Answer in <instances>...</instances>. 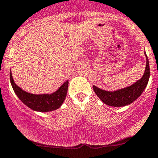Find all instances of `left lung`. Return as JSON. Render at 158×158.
<instances>
[{
    "instance_id": "left-lung-1",
    "label": "left lung",
    "mask_w": 158,
    "mask_h": 158,
    "mask_svg": "<svg viewBox=\"0 0 158 158\" xmlns=\"http://www.w3.org/2000/svg\"><path fill=\"white\" fill-rule=\"evenodd\" d=\"M145 56L147 60L146 68L143 77L139 81L134 83L131 86L115 91H107L98 88L96 86H93L94 90L97 96H98V98L104 104L112 107H124L131 104L135 100H137L148 85L150 77L149 61L146 54Z\"/></svg>"
}]
</instances>
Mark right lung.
<instances>
[{"label":"right lung","mask_w":158,"mask_h":158,"mask_svg":"<svg viewBox=\"0 0 158 158\" xmlns=\"http://www.w3.org/2000/svg\"><path fill=\"white\" fill-rule=\"evenodd\" d=\"M10 80L14 91L19 99L32 110L40 112H48L57 110L61 106L68 93V81H66L57 91L51 94H33L23 90L16 85L10 71Z\"/></svg>","instance_id":"1"}]
</instances>
